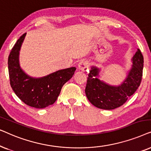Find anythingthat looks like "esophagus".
<instances>
[{"instance_id":"34e87169","label":"esophagus","mask_w":151,"mask_h":151,"mask_svg":"<svg viewBox=\"0 0 151 151\" xmlns=\"http://www.w3.org/2000/svg\"><path fill=\"white\" fill-rule=\"evenodd\" d=\"M88 66H89V65H88V62L86 61H81L79 62V69L80 70H81V71L83 72H86L88 71Z\"/></svg>"}]
</instances>
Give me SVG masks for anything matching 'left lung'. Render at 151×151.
I'll use <instances>...</instances> for the list:
<instances>
[{
	"instance_id": "1",
	"label": "left lung",
	"mask_w": 151,
	"mask_h": 151,
	"mask_svg": "<svg viewBox=\"0 0 151 151\" xmlns=\"http://www.w3.org/2000/svg\"><path fill=\"white\" fill-rule=\"evenodd\" d=\"M132 65L126 79L118 86H110L99 79V68L92 66L86 86L88 99L96 108L112 110L123 105L139 86L143 73L144 58L140 50L132 59Z\"/></svg>"
}]
</instances>
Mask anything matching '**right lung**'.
<instances>
[{
	"mask_svg": "<svg viewBox=\"0 0 151 151\" xmlns=\"http://www.w3.org/2000/svg\"><path fill=\"white\" fill-rule=\"evenodd\" d=\"M26 33L18 39L8 57V71L11 87L17 96L26 105L44 108L57 101L61 88L71 79L75 67L60 70L43 77L27 75L19 64V51Z\"/></svg>",
	"mask_w": 151,
	"mask_h": 151,
	"instance_id": "1",
	"label": "right lung"
}]
</instances>
